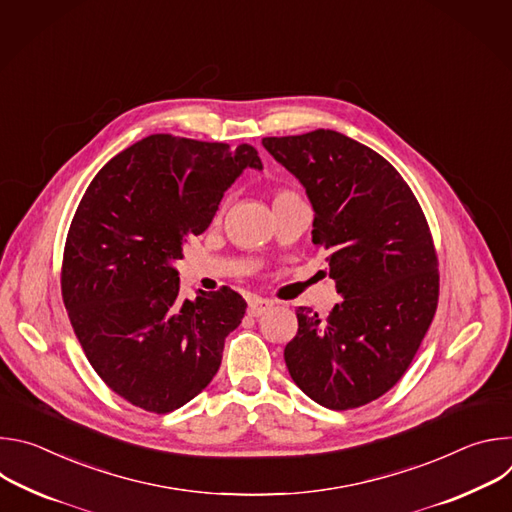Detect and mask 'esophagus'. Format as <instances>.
Wrapping results in <instances>:
<instances>
[{
	"label": "esophagus",
	"mask_w": 512,
	"mask_h": 512,
	"mask_svg": "<svg viewBox=\"0 0 512 512\" xmlns=\"http://www.w3.org/2000/svg\"><path fill=\"white\" fill-rule=\"evenodd\" d=\"M271 306H273L271 300L251 298V300H249V306H247V312H249V316H261V314H265Z\"/></svg>",
	"instance_id": "obj_1"
}]
</instances>
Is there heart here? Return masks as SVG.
I'll return each instance as SVG.
<instances>
[{
  "instance_id": "heart-1",
  "label": "heart",
  "mask_w": 512,
  "mask_h": 512,
  "mask_svg": "<svg viewBox=\"0 0 512 512\" xmlns=\"http://www.w3.org/2000/svg\"><path fill=\"white\" fill-rule=\"evenodd\" d=\"M287 194H289V192H283V190H279V192L275 194V198H273V200H277V198H283V196H287Z\"/></svg>"
}]
</instances>
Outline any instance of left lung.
<instances>
[{"label":"left lung","mask_w":512,"mask_h":512,"mask_svg":"<svg viewBox=\"0 0 512 512\" xmlns=\"http://www.w3.org/2000/svg\"><path fill=\"white\" fill-rule=\"evenodd\" d=\"M261 143L306 188L312 241L330 251L344 298L326 320L296 310L285 367L322 407L367 405L403 377L437 308L440 275L423 210L383 156L338 131Z\"/></svg>","instance_id":"left-lung-1"}]
</instances>
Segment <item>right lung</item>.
<instances>
[{
    "mask_svg": "<svg viewBox=\"0 0 512 512\" xmlns=\"http://www.w3.org/2000/svg\"><path fill=\"white\" fill-rule=\"evenodd\" d=\"M247 168L263 170L253 145L148 135L101 168L72 218L62 300L95 373L135 407L194 399L245 316L231 287L182 300L174 263Z\"/></svg>",
    "mask_w": 512,
    "mask_h": 512,
    "instance_id": "add662e5",
    "label": "right lung"
}]
</instances>
